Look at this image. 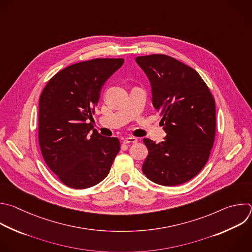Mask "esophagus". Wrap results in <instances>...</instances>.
Listing matches in <instances>:
<instances>
[{"label": "esophagus", "instance_id": "34e87169", "mask_svg": "<svg viewBox=\"0 0 252 252\" xmlns=\"http://www.w3.org/2000/svg\"><path fill=\"white\" fill-rule=\"evenodd\" d=\"M123 142L126 143V144H127V143H135V142H137V138L133 137V136H128L126 138H124Z\"/></svg>", "mask_w": 252, "mask_h": 252}]
</instances>
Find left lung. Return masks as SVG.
<instances>
[{
  "mask_svg": "<svg viewBox=\"0 0 252 252\" xmlns=\"http://www.w3.org/2000/svg\"><path fill=\"white\" fill-rule=\"evenodd\" d=\"M147 75L152 104L162 116L165 140L143 138L148 156L143 174L162 186H177L194 178L206 165L216 135L215 99L199 73L165 54L137 56Z\"/></svg>",
  "mask_w": 252,
  "mask_h": 252,
  "instance_id": "left-lung-1",
  "label": "left lung"
}]
</instances>
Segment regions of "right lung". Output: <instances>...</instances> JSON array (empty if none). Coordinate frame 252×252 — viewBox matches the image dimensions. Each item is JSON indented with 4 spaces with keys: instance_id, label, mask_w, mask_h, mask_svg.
<instances>
[{
    "instance_id": "obj_1",
    "label": "right lung",
    "mask_w": 252,
    "mask_h": 252,
    "mask_svg": "<svg viewBox=\"0 0 252 252\" xmlns=\"http://www.w3.org/2000/svg\"><path fill=\"white\" fill-rule=\"evenodd\" d=\"M124 58H96L72 64L56 73L39 98L38 141L50 170L67 187L86 189L110 172L121 144L102 136L92 119L105 82Z\"/></svg>"
}]
</instances>
